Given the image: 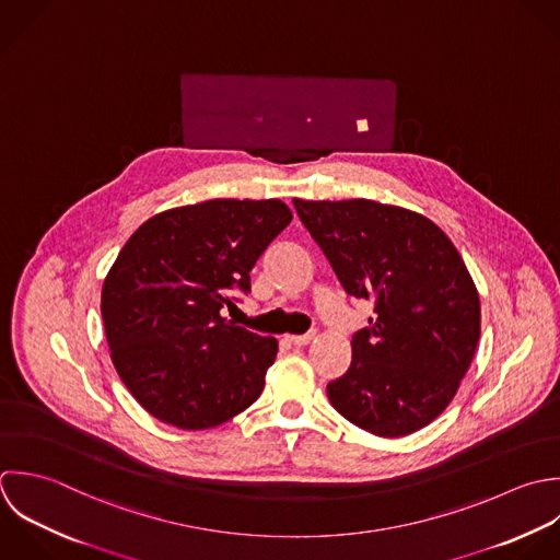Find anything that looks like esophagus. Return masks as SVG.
<instances>
[{
	"instance_id": "obj_1",
	"label": "esophagus",
	"mask_w": 560,
	"mask_h": 560,
	"mask_svg": "<svg viewBox=\"0 0 560 560\" xmlns=\"http://www.w3.org/2000/svg\"><path fill=\"white\" fill-rule=\"evenodd\" d=\"M314 338H316L314 331H312V334H303V336H285V340H288L290 345H296V347H305V345H310Z\"/></svg>"
}]
</instances>
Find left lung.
I'll list each match as a JSON object with an SVG mask.
<instances>
[{
  "label": "left lung",
  "mask_w": 560,
  "mask_h": 560,
  "mask_svg": "<svg viewBox=\"0 0 560 560\" xmlns=\"http://www.w3.org/2000/svg\"><path fill=\"white\" fill-rule=\"evenodd\" d=\"M292 202L347 294L375 305L349 371L327 384L331 406L375 436L419 432L452 404L480 340V296L460 253L404 207Z\"/></svg>",
  "instance_id": "8db88e82"
}]
</instances>
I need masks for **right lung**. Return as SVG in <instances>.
Here are the masks:
<instances>
[{"mask_svg":"<svg viewBox=\"0 0 560 560\" xmlns=\"http://www.w3.org/2000/svg\"><path fill=\"white\" fill-rule=\"evenodd\" d=\"M290 222L281 200L218 198L156 213L128 237L100 307L115 371L154 419L209 430L257 401L279 345L220 312L250 290Z\"/></svg>","mask_w":560,"mask_h":560,"instance_id":"1","label":"right lung"}]
</instances>
